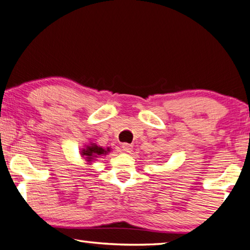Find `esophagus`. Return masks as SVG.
<instances>
[{"label": "esophagus", "instance_id": "esophagus-1", "mask_svg": "<svg viewBox=\"0 0 250 250\" xmlns=\"http://www.w3.org/2000/svg\"><path fill=\"white\" fill-rule=\"evenodd\" d=\"M121 148H122V151H124L125 153H131V152H132V149H133V146L131 144L124 143V144L121 145Z\"/></svg>", "mask_w": 250, "mask_h": 250}]
</instances>
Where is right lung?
<instances>
[{
	"label": "right lung",
	"mask_w": 250,
	"mask_h": 250,
	"mask_svg": "<svg viewBox=\"0 0 250 250\" xmlns=\"http://www.w3.org/2000/svg\"><path fill=\"white\" fill-rule=\"evenodd\" d=\"M110 152V147L103 148V146H99L96 143L89 142V144L85 145L83 148H81V155L82 157L85 158V161L87 162V164H92V163L98 158L99 156L106 155Z\"/></svg>",
	"instance_id": "add662e5"
}]
</instances>
